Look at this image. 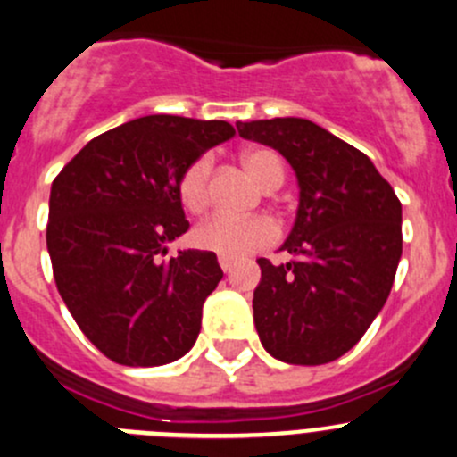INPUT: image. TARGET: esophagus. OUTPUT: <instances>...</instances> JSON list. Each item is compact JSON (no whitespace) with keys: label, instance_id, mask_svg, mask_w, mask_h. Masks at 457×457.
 <instances>
[{"label":"esophagus","instance_id":"34e87169","mask_svg":"<svg viewBox=\"0 0 457 457\" xmlns=\"http://www.w3.org/2000/svg\"><path fill=\"white\" fill-rule=\"evenodd\" d=\"M219 265L225 273H229V271H232V267H234V261H229V258H219Z\"/></svg>","mask_w":457,"mask_h":457}]
</instances>
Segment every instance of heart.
<instances>
[{"mask_svg": "<svg viewBox=\"0 0 457 457\" xmlns=\"http://www.w3.org/2000/svg\"><path fill=\"white\" fill-rule=\"evenodd\" d=\"M243 164L249 175L265 188L271 181L282 179L280 157L267 148H253L243 153ZM210 172H212V157L201 155L186 168L179 179V196L190 214H204L210 205ZM278 238L276 220L265 214L232 216L214 214L205 223L195 229L196 247L212 252L220 258L247 256L258 249L269 247Z\"/></svg>", "mask_w": 457, "mask_h": 457, "instance_id": "obj_1", "label": "heart"}]
</instances>
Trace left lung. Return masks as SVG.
<instances>
[{"instance_id":"obj_1","label":"left lung","mask_w":457,"mask_h":457,"mask_svg":"<svg viewBox=\"0 0 457 457\" xmlns=\"http://www.w3.org/2000/svg\"><path fill=\"white\" fill-rule=\"evenodd\" d=\"M238 136L276 148L297 177L300 204L282 252L261 258L253 321L271 357L321 366L348 353L392 291L403 210L368 155L304 118L237 122Z\"/></svg>"}]
</instances>
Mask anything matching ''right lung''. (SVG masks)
I'll return each mask as SVG.
<instances>
[{"label": "right lung", "instance_id": "right-lung-1", "mask_svg": "<svg viewBox=\"0 0 457 457\" xmlns=\"http://www.w3.org/2000/svg\"><path fill=\"white\" fill-rule=\"evenodd\" d=\"M225 120L144 115L85 144L52 181L47 253L79 328L122 366H164L195 345L216 253L168 243L188 232L179 179L234 137Z\"/></svg>", "mask_w": 457, "mask_h": 457}]
</instances>
